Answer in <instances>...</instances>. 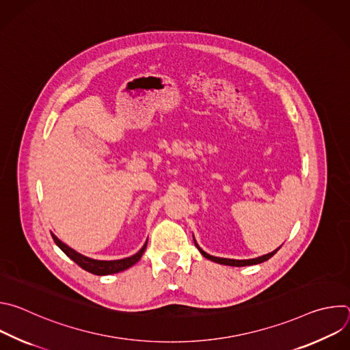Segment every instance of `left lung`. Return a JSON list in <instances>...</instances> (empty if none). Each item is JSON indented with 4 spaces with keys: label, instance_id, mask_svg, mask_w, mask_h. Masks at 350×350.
Here are the masks:
<instances>
[{
    "label": "left lung",
    "instance_id": "obj_1",
    "mask_svg": "<svg viewBox=\"0 0 350 350\" xmlns=\"http://www.w3.org/2000/svg\"><path fill=\"white\" fill-rule=\"evenodd\" d=\"M195 241V239H193ZM195 245H196V247H198V251L201 252L206 259H209V260H212V262H216V263H220V265H226V266H235V267H242V266H252V265H259V263H263V262H266V260H269L271 256H274L275 254H277V251L278 249L281 247H277L275 251H273V252H270V254H267V255H263V256H260V258H255V259H246V260H235V259H224V258H216V256H212V255H208L205 251H202L201 247L198 246V243L195 242Z\"/></svg>",
    "mask_w": 350,
    "mask_h": 350
}]
</instances>
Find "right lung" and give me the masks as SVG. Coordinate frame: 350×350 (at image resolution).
Instances as JSON below:
<instances>
[{
    "mask_svg": "<svg viewBox=\"0 0 350 350\" xmlns=\"http://www.w3.org/2000/svg\"><path fill=\"white\" fill-rule=\"evenodd\" d=\"M51 235H53L55 243L61 247V251H62L68 258H70V259H72L76 265H79L83 270L88 271V273H91V274H95V275L115 274V273H120V271H123V270L131 267L133 265H135V263L141 259V256H142V254H144V251H145V247H146V242H148V241H146V242L144 243V246L139 249V251H138L135 255L130 256V258L120 259V260H95V259L87 258V256H84V255L76 252L75 249L69 247L66 243H64L61 239H58L54 234H51Z\"/></svg>",
    "mask_w": 350,
    "mask_h": 350,
    "instance_id": "obj_1",
    "label": "right lung"
}]
</instances>
